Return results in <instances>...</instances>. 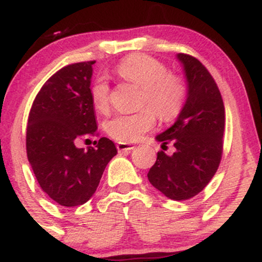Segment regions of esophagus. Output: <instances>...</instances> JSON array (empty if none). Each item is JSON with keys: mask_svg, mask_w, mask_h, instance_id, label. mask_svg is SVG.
<instances>
[{"mask_svg": "<svg viewBox=\"0 0 262 262\" xmlns=\"http://www.w3.org/2000/svg\"><path fill=\"white\" fill-rule=\"evenodd\" d=\"M117 149H118L119 152L130 151V150L134 149V145L133 144H129V143H118L117 144Z\"/></svg>", "mask_w": 262, "mask_h": 262, "instance_id": "34e87169", "label": "esophagus"}]
</instances>
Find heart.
<instances>
[{
	"mask_svg": "<svg viewBox=\"0 0 262 262\" xmlns=\"http://www.w3.org/2000/svg\"><path fill=\"white\" fill-rule=\"evenodd\" d=\"M117 74L123 80L141 87L140 107L146 108L137 113L117 114L111 118L106 123V130L113 139L133 143L152 128L155 113L162 121H171L181 112L186 87L180 77L167 74L166 68L158 60L145 55H130L118 65ZM91 100L96 110L107 111L110 86L106 80L98 79L93 83Z\"/></svg>",
	"mask_w": 262,
	"mask_h": 262,
	"instance_id": "b5f03b06",
	"label": "heart"
}]
</instances>
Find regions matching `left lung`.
I'll return each instance as SVG.
<instances>
[{"mask_svg": "<svg viewBox=\"0 0 262 262\" xmlns=\"http://www.w3.org/2000/svg\"><path fill=\"white\" fill-rule=\"evenodd\" d=\"M186 79V101L175 123L155 139L175 152H158L149 182L173 201L194 197L217 172L223 150L224 104L217 83L196 58L177 54Z\"/></svg>", "mask_w": 262, "mask_h": 262, "instance_id": "8db88e82", "label": "left lung"}]
</instances>
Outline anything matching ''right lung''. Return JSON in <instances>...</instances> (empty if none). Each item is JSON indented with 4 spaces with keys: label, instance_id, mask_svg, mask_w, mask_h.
Wrapping results in <instances>:
<instances>
[{
    "label": "right lung",
    "instance_id": "add662e5",
    "mask_svg": "<svg viewBox=\"0 0 262 262\" xmlns=\"http://www.w3.org/2000/svg\"><path fill=\"white\" fill-rule=\"evenodd\" d=\"M95 61L77 62L54 74L35 97L28 117L27 155L38 183L64 207L86 203L100 185L117 148L101 138L96 148H77L97 133L91 80Z\"/></svg>",
    "mask_w": 262,
    "mask_h": 262
}]
</instances>
